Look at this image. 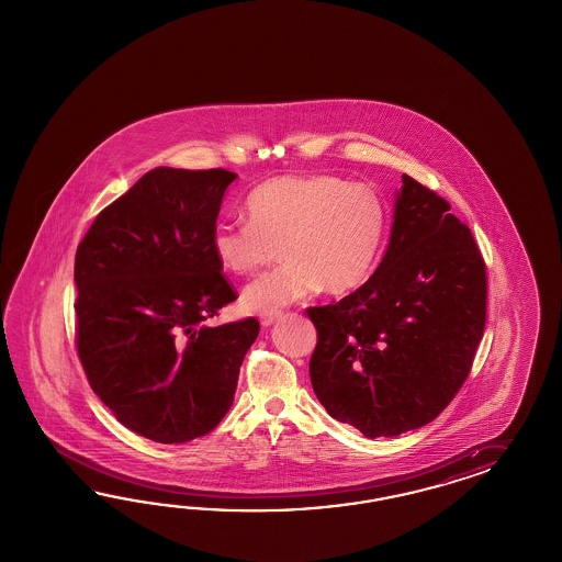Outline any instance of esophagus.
Instances as JSON below:
<instances>
[{"label": "esophagus", "mask_w": 562, "mask_h": 562, "mask_svg": "<svg viewBox=\"0 0 562 562\" xmlns=\"http://www.w3.org/2000/svg\"><path fill=\"white\" fill-rule=\"evenodd\" d=\"M280 317H282V313H268V315H261V317H259V324L263 325V327H270V325L276 324Z\"/></svg>", "instance_id": "34e87169"}]
</instances>
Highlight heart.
<instances>
[{"instance_id":"obj_1","label":"heart","mask_w":562,"mask_h":562,"mask_svg":"<svg viewBox=\"0 0 562 562\" xmlns=\"http://www.w3.org/2000/svg\"><path fill=\"white\" fill-rule=\"evenodd\" d=\"M243 222L212 231V254L224 272H256L280 247L286 263L243 290V306L268 315L324 289H360L381 256L390 210L383 195L336 175L276 177L245 198Z\"/></svg>"}]
</instances>
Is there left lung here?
<instances>
[{"label": "left lung", "instance_id": "1", "mask_svg": "<svg viewBox=\"0 0 562 562\" xmlns=\"http://www.w3.org/2000/svg\"><path fill=\"white\" fill-rule=\"evenodd\" d=\"M376 272L317 329L311 385L327 414L369 437L435 420L472 371L486 325V263L451 205L408 175Z\"/></svg>", "mask_w": 562, "mask_h": 562}]
</instances>
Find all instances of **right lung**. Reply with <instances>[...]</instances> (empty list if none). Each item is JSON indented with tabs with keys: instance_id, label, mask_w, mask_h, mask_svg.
<instances>
[{
	"instance_id": "add662e5",
	"label": "right lung",
	"mask_w": 562,
	"mask_h": 562,
	"mask_svg": "<svg viewBox=\"0 0 562 562\" xmlns=\"http://www.w3.org/2000/svg\"><path fill=\"white\" fill-rule=\"evenodd\" d=\"M224 169L158 167L106 205L76 251V348L121 425L156 442L214 430L233 406L254 317L205 322L237 292L212 254Z\"/></svg>"
}]
</instances>
